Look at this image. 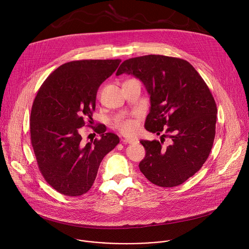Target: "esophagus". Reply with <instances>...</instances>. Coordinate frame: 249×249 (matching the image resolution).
Masks as SVG:
<instances>
[{
	"label": "esophagus",
	"mask_w": 249,
	"mask_h": 249,
	"mask_svg": "<svg viewBox=\"0 0 249 249\" xmlns=\"http://www.w3.org/2000/svg\"><path fill=\"white\" fill-rule=\"evenodd\" d=\"M122 142L124 144H138L139 140L136 138H127V139H123Z\"/></svg>",
	"instance_id": "obj_1"
}]
</instances>
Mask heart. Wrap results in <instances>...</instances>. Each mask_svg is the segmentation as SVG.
<instances>
[{"instance_id":"b5f03b06","label":"heart","mask_w":249,"mask_h":249,"mask_svg":"<svg viewBox=\"0 0 249 249\" xmlns=\"http://www.w3.org/2000/svg\"><path fill=\"white\" fill-rule=\"evenodd\" d=\"M115 127L125 135H130L136 132L137 130V123L133 119H117L114 122Z\"/></svg>"}]
</instances>
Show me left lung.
I'll list each match as a JSON object with an SVG mask.
<instances>
[{
	"label": "left lung",
	"instance_id": "left-lung-1",
	"mask_svg": "<svg viewBox=\"0 0 249 249\" xmlns=\"http://www.w3.org/2000/svg\"><path fill=\"white\" fill-rule=\"evenodd\" d=\"M122 74L144 84L151 100L145 128L161 134L160 142L140 141L146 149L141 172L160 187L182 184L202 167L214 143L217 105L208 86L189 62L163 55L128 59L116 76Z\"/></svg>",
	"mask_w": 249,
	"mask_h": 249
}]
</instances>
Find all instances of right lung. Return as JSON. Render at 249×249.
<instances>
[{"mask_svg": "<svg viewBox=\"0 0 249 249\" xmlns=\"http://www.w3.org/2000/svg\"><path fill=\"white\" fill-rule=\"evenodd\" d=\"M121 60H80L57 68L32 104L30 139L46 182L66 196H81L92 186L103 158L119 143L99 126V139L85 144L80 131L92 119L99 86Z\"/></svg>", "mask_w": 249, "mask_h": 249, "instance_id": "add662e5", "label": "right lung"}]
</instances>
